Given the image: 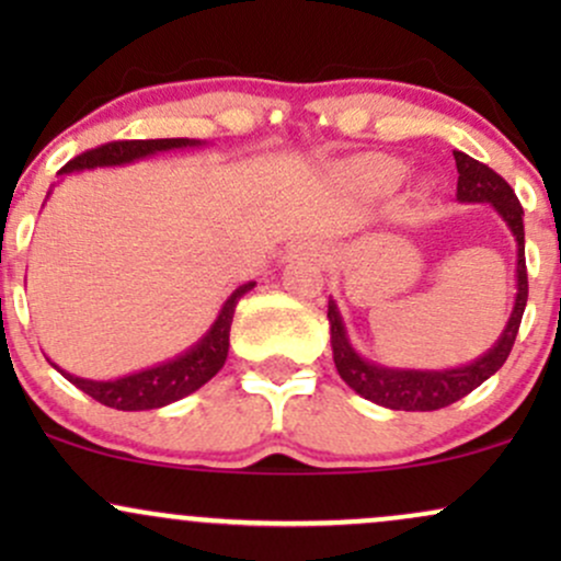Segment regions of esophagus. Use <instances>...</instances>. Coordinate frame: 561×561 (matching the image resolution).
<instances>
[{
  "instance_id": "1",
  "label": "esophagus",
  "mask_w": 561,
  "mask_h": 561,
  "mask_svg": "<svg viewBox=\"0 0 561 561\" xmlns=\"http://www.w3.org/2000/svg\"><path fill=\"white\" fill-rule=\"evenodd\" d=\"M300 250H306V253H311V255H319V259H324V255H327V250L321 248L319 242H302Z\"/></svg>"
}]
</instances>
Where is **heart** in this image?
Returning <instances> with one entry per match:
<instances>
[{"label": "heart", "mask_w": 561, "mask_h": 561, "mask_svg": "<svg viewBox=\"0 0 561 561\" xmlns=\"http://www.w3.org/2000/svg\"><path fill=\"white\" fill-rule=\"evenodd\" d=\"M353 173H356L358 182L369 186V190H392V186L403 179L405 165L398 158L375 156L358 160Z\"/></svg>", "instance_id": "b5f03b06"}]
</instances>
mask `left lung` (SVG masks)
<instances>
[{"mask_svg":"<svg viewBox=\"0 0 561 561\" xmlns=\"http://www.w3.org/2000/svg\"><path fill=\"white\" fill-rule=\"evenodd\" d=\"M456 171H459V184H456V199L459 203H488L506 221L508 231L517 240V295H514V308L508 321L488 353L465 366H450V369H392L364 358L356 347L351 345L347 330L340 317L337 302L330 298L327 319H330L332 334V358L337 366V375L345 379L347 388H353L366 401L385 405L396 411H435L461 401L474 388H480L488 377L504 366L512 353L514 340H517L519 321H523L527 306V266H525V224L523 205L504 179L493 169H488L480 160L454 150Z\"/></svg>","mask_w":561,"mask_h":561,"instance_id":"8db88e82","label":"left lung"}]
</instances>
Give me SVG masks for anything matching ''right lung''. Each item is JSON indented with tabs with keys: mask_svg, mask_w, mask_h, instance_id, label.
Here are the masks:
<instances>
[{
	"mask_svg": "<svg viewBox=\"0 0 561 561\" xmlns=\"http://www.w3.org/2000/svg\"><path fill=\"white\" fill-rule=\"evenodd\" d=\"M205 141L199 139H128V141H107V145L87 150L83 156L73 158L68 165H62L60 176L76 171H89V169H113V165H126L134 160L150 158L156 152L165 150H182V147H199ZM255 287V282L240 285L234 293L229 295L227 302L221 306L218 317L210 330L197 340L190 351L179 353L176 358L169 362L147 366V369L134 371V375H124L115 379H83L70 375V371L60 369L53 364L68 382H73L76 388L92 396L94 401L102 405H111L118 411H147V409H163L173 401H182L203 388L208 379H214L221 371L224 362H227L229 353V330L231 319H234V308L244 293Z\"/></svg>",
	"mask_w": 561,
	"mask_h": 561,
	"instance_id": "right-lung-1",
	"label": "right lung"
}]
</instances>
